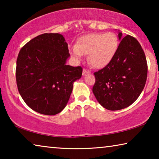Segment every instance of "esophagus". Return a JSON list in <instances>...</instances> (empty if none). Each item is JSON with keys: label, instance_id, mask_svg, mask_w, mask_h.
Here are the masks:
<instances>
[{"label": "esophagus", "instance_id": "1", "mask_svg": "<svg viewBox=\"0 0 159 159\" xmlns=\"http://www.w3.org/2000/svg\"><path fill=\"white\" fill-rule=\"evenodd\" d=\"M90 71H89V70L83 69V76H85V75L88 74H90Z\"/></svg>", "mask_w": 159, "mask_h": 159}]
</instances>
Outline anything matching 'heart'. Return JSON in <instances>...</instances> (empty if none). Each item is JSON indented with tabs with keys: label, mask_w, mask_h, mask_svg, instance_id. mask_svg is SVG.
Wrapping results in <instances>:
<instances>
[{
	"label": "heart",
	"mask_w": 159,
	"mask_h": 159,
	"mask_svg": "<svg viewBox=\"0 0 159 159\" xmlns=\"http://www.w3.org/2000/svg\"><path fill=\"white\" fill-rule=\"evenodd\" d=\"M119 41L113 32L95 33L80 37L76 45L71 48V54L76 60L83 55H88V61L95 68H102L108 64L118 50Z\"/></svg>",
	"instance_id": "b5f03b06"
}]
</instances>
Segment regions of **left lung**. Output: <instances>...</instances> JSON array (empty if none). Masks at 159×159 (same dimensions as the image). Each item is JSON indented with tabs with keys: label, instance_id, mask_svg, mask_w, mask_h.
Segmentation results:
<instances>
[{
	"label": "left lung",
	"instance_id": "8db88e82",
	"mask_svg": "<svg viewBox=\"0 0 159 159\" xmlns=\"http://www.w3.org/2000/svg\"><path fill=\"white\" fill-rule=\"evenodd\" d=\"M110 62L94 73L93 92L104 108L116 111L131 105L140 95L147 77V63L142 46L135 38L122 39Z\"/></svg>",
	"mask_w": 159,
	"mask_h": 159
}]
</instances>
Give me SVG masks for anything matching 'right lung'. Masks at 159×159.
Wrapping results in <instances>:
<instances>
[{
	"instance_id": "1",
	"label": "right lung",
	"mask_w": 159,
	"mask_h": 159,
	"mask_svg": "<svg viewBox=\"0 0 159 159\" xmlns=\"http://www.w3.org/2000/svg\"><path fill=\"white\" fill-rule=\"evenodd\" d=\"M68 44L60 34H43L19 52L16 81L20 95L34 111L44 115L61 112L68 102L81 66L66 65Z\"/></svg>"
}]
</instances>
